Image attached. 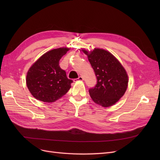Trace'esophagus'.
<instances>
[{
	"label": "esophagus",
	"mask_w": 160,
	"mask_h": 160,
	"mask_svg": "<svg viewBox=\"0 0 160 160\" xmlns=\"http://www.w3.org/2000/svg\"><path fill=\"white\" fill-rule=\"evenodd\" d=\"M83 77H82L81 76H79L78 78H77V79H74V81L75 82H76V81H83Z\"/></svg>",
	"instance_id": "34e87169"
}]
</instances>
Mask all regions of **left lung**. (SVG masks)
I'll list each match as a JSON object with an SVG mask.
<instances>
[{"label":"left lung","instance_id":"1","mask_svg":"<svg viewBox=\"0 0 160 160\" xmlns=\"http://www.w3.org/2000/svg\"><path fill=\"white\" fill-rule=\"evenodd\" d=\"M88 60L97 77V84L89 92L95 103L102 107H109L118 102L128 88L127 72L119 61L109 52L95 49L89 52Z\"/></svg>","mask_w":160,"mask_h":160}]
</instances>
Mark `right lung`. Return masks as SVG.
I'll list each match as a JSON object with an SVG mask.
<instances>
[{"instance_id":"right-lung-1","label":"right lung","mask_w":160,"mask_h":160,"mask_svg":"<svg viewBox=\"0 0 160 160\" xmlns=\"http://www.w3.org/2000/svg\"><path fill=\"white\" fill-rule=\"evenodd\" d=\"M69 50L59 48L45 53L34 63L27 75V85L32 95L43 102L61 98L71 88V79L59 66L61 57Z\"/></svg>"}]
</instances>
